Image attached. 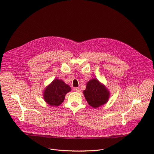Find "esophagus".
Here are the masks:
<instances>
[{"mask_svg":"<svg viewBox=\"0 0 154 154\" xmlns=\"http://www.w3.org/2000/svg\"><path fill=\"white\" fill-rule=\"evenodd\" d=\"M74 90H75L76 92H80V88H79V87H76V88H74Z\"/></svg>","mask_w":154,"mask_h":154,"instance_id":"1","label":"esophagus"}]
</instances>
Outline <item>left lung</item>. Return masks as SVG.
Returning a JSON list of instances; mask_svg holds the SVG:
<instances>
[{"mask_svg": "<svg viewBox=\"0 0 154 154\" xmlns=\"http://www.w3.org/2000/svg\"><path fill=\"white\" fill-rule=\"evenodd\" d=\"M83 92L88 103L94 108L106 103L110 97L106 87L97 79H92L87 83L86 89Z\"/></svg>", "mask_w": 154, "mask_h": 154, "instance_id": "obj_1", "label": "left lung"}]
</instances>
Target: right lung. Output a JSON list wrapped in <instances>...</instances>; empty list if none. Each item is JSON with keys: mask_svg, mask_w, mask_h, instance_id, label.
<instances>
[{"mask_svg": "<svg viewBox=\"0 0 154 154\" xmlns=\"http://www.w3.org/2000/svg\"><path fill=\"white\" fill-rule=\"evenodd\" d=\"M70 91L69 85L62 80L55 79L44 91V99L51 106H59L64 100L67 93Z\"/></svg>", "mask_w": 154, "mask_h": 154, "instance_id": "1", "label": "right lung"}]
</instances>
